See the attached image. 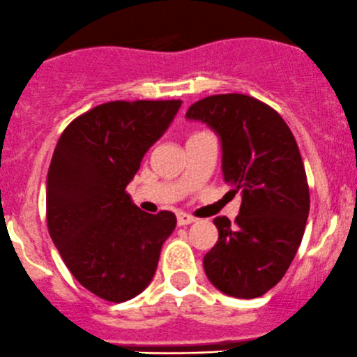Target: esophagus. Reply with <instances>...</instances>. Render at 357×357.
Wrapping results in <instances>:
<instances>
[{"label": "esophagus", "mask_w": 357, "mask_h": 357, "mask_svg": "<svg viewBox=\"0 0 357 357\" xmlns=\"http://www.w3.org/2000/svg\"><path fill=\"white\" fill-rule=\"evenodd\" d=\"M194 220H196V218H194L192 215L183 213V211H178V213H177V222H178V225H189V224H192Z\"/></svg>", "instance_id": "34e87169"}]
</instances>
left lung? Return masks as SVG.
Listing matches in <instances>:
<instances>
[{
	"instance_id": "1",
	"label": "left lung",
	"mask_w": 357,
	"mask_h": 357,
	"mask_svg": "<svg viewBox=\"0 0 357 357\" xmlns=\"http://www.w3.org/2000/svg\"><path fill=\"white\" fill-rule=\"evenodd\" d=\"M185 116L220 135L224 180L243 197L232 224L213 218L218 241L204 273L225 295L260 297L283 280L305 231L310 197L297 140L280 112L245 93L204 97Z\"/></svg>"
}]
</instances>
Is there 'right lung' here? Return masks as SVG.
<instances>
[{
  "instance_id": "1",
  "label": "right lung",
  "mask_w": 357,
  "mask_h": 357,
  "mask_svg": "<svg viewBox=\"0 0 357 357\" xmlns=\"http://www.w3.org/2000/svg\"><path fill=\"white\" fill-rule=\"evenodd\" d=\"M182 100H114L67 125L47 178V224L77 283L107 302H126L153 280L172 211L146 213L126 185Z\"/></svg>"
}]
</instances>
